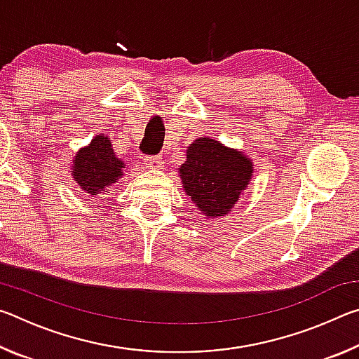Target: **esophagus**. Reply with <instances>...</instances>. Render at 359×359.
<instances>
[{"mask_svg":"<svg viewBox=\"0 0 359 359\" xmlns=\"http://www.w3.org/2000/svg\"><path fill=\"white\" fill-rule=\"evenodd\" d=\"M144 165H145V168H149V169H161L165 163H163L161 156H147L144 160Z\"/></svg>","mask_w":359,"mask_h":359,"instance_id":"34e87169","label":"esophagus"}]
</instances>
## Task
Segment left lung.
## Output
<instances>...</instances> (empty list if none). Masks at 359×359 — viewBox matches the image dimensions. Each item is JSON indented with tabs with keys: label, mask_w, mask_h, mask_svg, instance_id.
I'll use <instances>...</instances> for the list:
<instances>
[{
	"label": "left lung",
	"mask_w": 359,
	"mask_h": 359,
	"mask_svg": "<svg viewBox=\"0 0 359 359\" xmlns=\"http://www.w3.org/2000/svg\"><path fill=\"white\" fill-rule=\"evenodd\" d=\"M252 161L238 150L210 137L196 139L180 166L185 193L208 217H222L233 209L252 177Z\"/></svg>",
	"instance_id": "obj_1"
}]
</instances>
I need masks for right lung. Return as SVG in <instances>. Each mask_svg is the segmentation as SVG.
Segmentation results:
<instances>
[{"label":"right lung","instance_id":"add662e5","mask_svg":"<svg viewBox=\"0 0 359 359\" xmlns=\"http://www.w3.org/2000/svg\"><path fill=\"white\" fill-rule=\"evenodd\" d=\"M125 163L115 156L107 136H96L88 147L79 151L72 175L83 191L101 194L117 182Z\"/></svg>","mask_w":359,"mask_h":359}]
</instances>
